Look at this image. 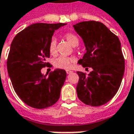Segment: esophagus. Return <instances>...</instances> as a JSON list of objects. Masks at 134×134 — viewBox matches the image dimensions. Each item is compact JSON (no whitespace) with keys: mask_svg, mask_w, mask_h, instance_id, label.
Listing matches in <instances>:
<instances>
[{"mask_svg":"<svg viewBox=\"0 0 134 134\" xmlns=\"http://www.w3.org/2000/svg\"><path fill=\"white\" fill-rule=\"evenodd\" d=\"M71 72H72V71H69V70H67V71H66V73H67L68 75H69V74H71Z\"/></svg>","mask_w":134,"mask_h":134,"instance_id":"1","label":"esophagus"}]
</instances>
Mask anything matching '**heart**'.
<instances>
[{
  "mask_svg": "<svg viewBox=\"0 0 134 134\" xmlns=\"http://www.w3.org/2000/svg\"><path fill=\"white\" fill-rule=\"evenodd\" d=\"M63 38L71 45H72L74 47L77 46L80 42V39L77 37V36L73 33L65 34L63 35ZM48 51L51 55H55L57 54V42H56L55 39H52L50 41L48 44ZM75 62V59L74 58L67 57H64V56H59L54 59L53 64H54V67H56L57 69H69L73 65Z\"/></svg>",
  "mask_w": 134,
  "mask_h": 134,
  "instance_id": "obj_1",
  "label": "heart"
}]
</instances>
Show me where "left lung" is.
<instances>
[{"label": "left lung", "mask_w": 134, "mask_h": 134, "mask_svg": "<svg viewBox=\"0 0 134 134\" xmlns=\"http://www.w3.org/2000/svg\"><path fill=\"white\" fill-rule=\"evenodd\" d=\"M74 27L86 49L78 63L93 69L88 75L77 72L79 76L76 88L77 97L86 105H103L116 95L124 75L125 58L121 42L116 35L99 21H83Z\"/></svg>", "instance_id": "1"}]
</instances>
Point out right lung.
I'll use <instances>...</instances> for the list:
<instances>
[{
    "label": "right lung",
    "instance_id": "1",
    "mask_svg": "<svg viewBox=\"0 0 134 134\" xmlns=\"http://www.w3.org/2000/svg\"><path fill=\"white\" fill-rule=\"evenodd\" d=\"M66 24L36 23L19 32L13 39L8 55L7 71L18 97L30 107L44 109L54 105L66 78L63 69L48 77L41 69L48 66V44L54 31Z\"/></svg>",
    "mask_w": 134,
    "mask_h": 134
}]
</instances>
